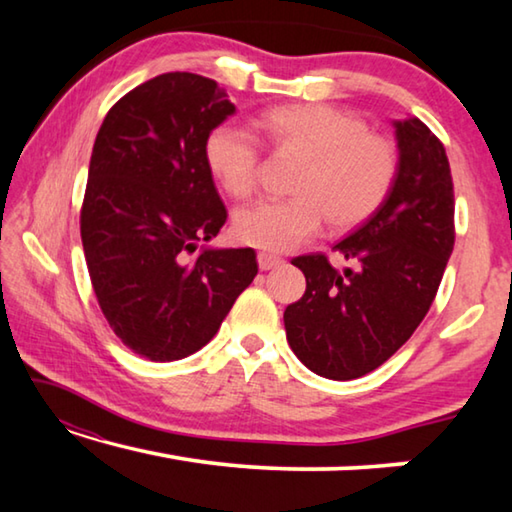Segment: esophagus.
Instances as JSON below:
<instances>
[{
	"instance_id": "1",
	"label": "esophagus",
	"mask_w": 512,
	"mask_h": 512,
	"mask_svg": "<svg viewBox=\"0 0 512 512\" xmlns=\"http://www.w3.org/2000/svg\"><path fill=\"white\" fill-rule=\"evenodd\" d=\"M257 264H259V268H262V271H271V268L282 264V257H277L273 253H264V250H262V253H257Z\"/></svg>"
}]
</instances>
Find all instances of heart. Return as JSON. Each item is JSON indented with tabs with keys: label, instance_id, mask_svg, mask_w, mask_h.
I'll use <instances>...</instances> for the list:
<instances>
[{
	"label": "heart",
	"instance_id": "b5f03b06",
	"mask_svg": "<svg viewBox=\"0 0 512 512\" xmlns=\"http://www.w3.org/2000/svg\"><path fill=\"white\" fill-rule=\"evenodd\" d=\"M257 133L280 153L300 155L293 198H266L241 207L232 230L241 244L287 253L314 239L323 223L336 232L361 225L391 194L397 151L388 137L366 131L352 112L325 103H291L266 110ZM212 176L232 198L255 192L259 142L248 128L219 124L205 140Z\"/></svg>",
	"mask_w": 512,
	"mask_h": 512
}]
</instances>
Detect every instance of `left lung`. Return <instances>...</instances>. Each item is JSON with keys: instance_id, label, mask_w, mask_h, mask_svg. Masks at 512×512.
<instances>
[{"instance_id": "8db88e82", "label": "left lung", "mask_w": 512, "mask_h": 512, "mask_svg": "<svg viewBox=\"0 0 512 512\" xmlns=\"http://www.w3.org/2000/svg\"><path fill=\"white\" fill-rule=\"evenodd\" d=\"M397 176L370 219L325 255L293 259L305 296L284 311L287 341L320 377L368 375L411 339L427 316L454 250V185L443 142L418 117L393 121Z\"/></svg>"}]
</instances>
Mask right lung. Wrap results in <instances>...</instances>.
Here are the masks:
<instances>
[{"label": "right lung", "instance_id": "obj_1", "mask_svg": "<svg viewBox=\"0 0 512 512\" xmlns=\"http://www.w3.org/2000/svg\"><path fill=\"white\" fill-rule=\"evenodd\" d=\"M219 83L169 72L108 110L94 140L81 239L99 307L121 343L151 361L212 341L257 275L253 248H207L228 219L205 160L235 115Z\"/></svg>", "mask_w": 512, "mask_h": 512}]
</instances>
